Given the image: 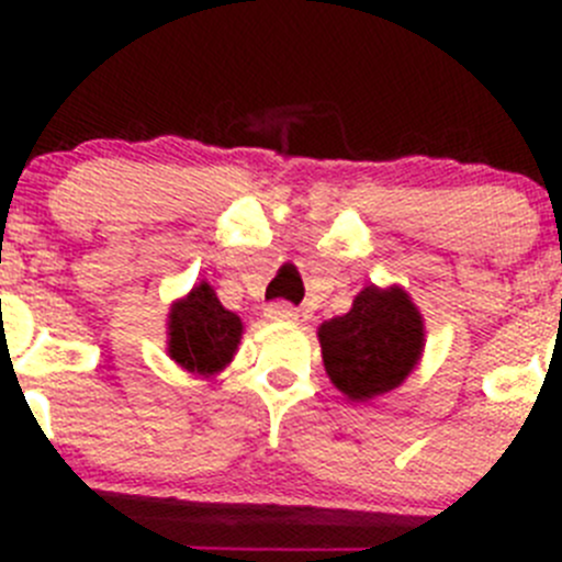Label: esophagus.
I'll return each instance as SVG.
<instances>
[{
	"mask_svg": "<svg viewBox=\"0 0 562 562\" xmlns=\"http://www.w3.org/2000/svg\"><path fill=\"white\" fill-rule=\"evenodd\" d=\"M263 315L269 317V321H296L299 313L296 307H291L288 302H274V304H266Z\"/></svg>",
	"mask_w": 562,
	"mask_h": 562,
	"instance_id": "obj_1",
	"label": "esophagus"
}]
</instances>
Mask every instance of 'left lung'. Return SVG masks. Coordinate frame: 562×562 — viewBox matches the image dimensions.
<instances>
[{"mask_svg": "<svg viewBox=\"0 0 562 562\" xmlns=\"http://www.w3.org/2000/svg\"><path fill=\"white\" fill-rule=\"evenodd\" d=\"M326 375L353 402L396 389L424 350V321L400 285L364 288L350 313L317 328Z\"/></svg>", "mask_w": 562, "mask_h": 562, "instance_id": "left-lung-1", "label": "left lung"}]
</instances>
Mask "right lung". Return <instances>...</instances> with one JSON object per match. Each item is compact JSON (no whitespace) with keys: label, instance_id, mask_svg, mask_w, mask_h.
I'll use <instances>...</instances> for the list:
<instances>
[{"label":"right lung","instance_id":"obj_1","mask_svg":"<svg viewBox=\"0 0 562 562\" xmlns=\"http://www.w3.org/2000/svg\"><path fill=\"white\" fill-rule=\"evenodd\" d=\"M241 331V317L220 304L209 282H198L168 315V356L181 370L209 378L231 364Z\"/></svg>","mask_w":562,"mask_h":562}]
</instances>
